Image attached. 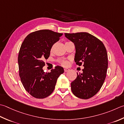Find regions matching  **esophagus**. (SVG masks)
Listing matches in <instances>:
<instances>
[{"instance_id": "1", "label": "esophagus", "mask_w": 124, "mask_h": 124, "mask_svg": "<svg viewBox=\"0 0 124 124\" xmlns=\"http://www.w3.org/2000/svg\"><path fill=\"white\" fill-rule=\"evenodd\" d=\"M64 70L65 72H67V71H69V69L68 68H65V69H64Z\"/></svg>"}]
</instances>
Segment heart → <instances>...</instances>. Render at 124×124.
Masks as SVG:
<instances>
[{"mask_svg": "<svg viewBox=\"0 0 124 124\" xmlns=\"http://www.w3.org/2000/svg\"><path fill=\"white\" fill-rule=\"evenodd\" d=\"M53 46L51 48L50 51H52L53 50ZM61 63L62 65H63V66H67V65H68V62L66 61H62L61 62Z\"/></svg>", "mask_w": 124, "mask_h": 124, "instance_id": "1", "label": "heart"}]
</instances>
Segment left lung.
Segmentation results:
<instances>
[{"label": "left lung", "instance_id": "obj_1", "mask_svg": "<svg viewBox=\"0 0 124 124\" xmlns=\"http://www.w3.org/2000/svg\"><path fill=\"white\" fill-rule=\"evenodd\" d=\"M64 34L75 45V62L84 67L83 73H77L76 78L71 82V91L78 98H91L99 91L106 78L108 67L106 48L101 40L88 33Z\"/></svg>", "mask_w": 124, "mask_h": 124}]
</instances>
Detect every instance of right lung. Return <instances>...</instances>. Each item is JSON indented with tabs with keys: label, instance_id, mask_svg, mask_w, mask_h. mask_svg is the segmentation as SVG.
Returning <instances> with one entry per match:
<instances>
[{
	"label": "right lung",
	"instance_id": "right-lung-1",
	"mask_svg": "<svg viewBox=\"0 0 124 124\" xmlns=\"http://www.w3.org/2000/svg\"><path fill=\"white\" fill-rule=\"evenodd\" d=\"M62 35L48 30L37 31L27 36L21 46L18 59L19 76L26 91L36 98L49 96L58 77L64 72L60 66L55 67L50 72H45L42 69L51 48Z\"/></svg>",
	"mask_w": 124,
	"mask_h": 124
}]
</instances>
